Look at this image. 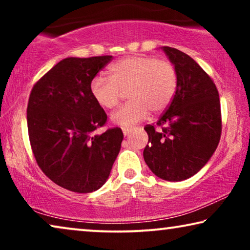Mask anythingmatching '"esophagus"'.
I'll list each match as a JSON object with an SVG mask.
<instances>
[{
    "label": "esophagus",
    "mask_w": 250,
    "mask_h": 250,
    "mask_svg": "<svg viewBox=\"0 0 250 250\" xmlns=\"http://www.w3.org/2000/svg\"><path fill=\"white\" fill-rule=\"evenodd\" d=\"M131 131H132V128H129V127H124V128H123V134H124V135L126 136V135H127L128 133L131 132Z\"/></svg>",
    "instance_id": "1"
}]
</instances>
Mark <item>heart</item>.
Here are the masks:
<instances>
[{"label":"heart","mask_w":250,"mask_h":250,"mask_svg":"<svg viewBox=\"0 0 250 250\" xmlns=\"http://www.w3.org/2000/svg\"><path fill=\"white\" fill-rule=\"evenodd\" d=\"M108 75L109 78H92L90 93L99 107L112 109L118 104L123 92L127 91L131 101L111 115V122L122 127L142 122L149 111L163 112L176 93L175 67L155 57H124L108 68Z\"/></svg>","instance_id":"heart-1"}]
</instances>
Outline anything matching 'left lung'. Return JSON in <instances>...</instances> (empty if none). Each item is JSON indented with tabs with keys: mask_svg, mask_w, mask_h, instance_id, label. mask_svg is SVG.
<instances>
[{
	"mask_svg": "<svg viewBox=\"0 0 250 250\" xmlns=\"http://www.w3.org/2000/svg\"><path fill=\"white\" fill-rule=\"evenodd\" d=\"M177 74L172 102L156 125H146L149 145L143 158L159 179L179 182L208 163L221 139L222 119L214 82L192 58L169 46L162 47Z\"/></svg>",
	"mask_w": 250,
	"mask_h": 250,
	"instance_id": "obj_1",
	"label": "left lung"
}]
</instances>
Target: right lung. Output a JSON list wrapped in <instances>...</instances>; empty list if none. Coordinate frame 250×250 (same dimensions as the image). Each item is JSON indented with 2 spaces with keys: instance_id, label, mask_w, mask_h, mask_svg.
<instances>
[{
  "instance_id": "1",
  "label": "right lung",
  "mask_w": 250,
  "mask_h": 250,
  "mask_svg": "<svg viewBox=\"0 0 250 250\" xmlns=\"http://www.w3.org/2000/svg\"><path fill=\"white\" fill-rule=\"evenodd\" d=\"M112 56L66 58L30 92L27 126L37 165L58 186L88 193L108 180L123 135L119 127L93 134L107 115L90 93V82Z\"/></svg>"
}]
</instances>
